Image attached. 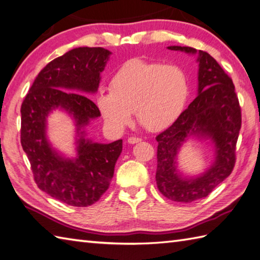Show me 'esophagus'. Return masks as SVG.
Listing matches in <instances>:
<instances>
[{"label":"esophagus","instance_id":"34e87169","mask_svg":"<svg viewBox=\"0 0 260 260\" xmlns=\"http://www.w3.org/2000/svg\"><path fill=\"white\" fill-rule=\"evenodd\" d=\"M141 140H142L141 138H138V137H129L128 138V142H129V144H131V145L138 144V142H140Z\"/></svg>","mask_w":260,"mask_h":260}]
</instances>
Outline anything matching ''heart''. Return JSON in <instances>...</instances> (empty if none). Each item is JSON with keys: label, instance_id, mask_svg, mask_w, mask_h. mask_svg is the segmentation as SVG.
Wrapping results in <instances>:
<instances>
[{"label": "heart", "instance_id": "1", "mask_svg": "<svg viewBox=\"0 0 260 260\" xmlns=\"http://www.w3.org/2000/svg\"><path fill=\"white\" fill-rule=\"evenodd\" d=\"M110 87L99 92L96 104L114 130L128 125L135 110L147 130L167 128L182 114L189 92L188 76L181 66L144 59H131L120 66Z\"/></svg>", "mask_w": 260, "mask_h": 260}]
</instances>
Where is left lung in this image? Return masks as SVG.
Returning <instances> with one entry per match:
<instances>
[{"label": "left lung", "instance_id": "obj_1", "mask_svg": "<svg viewBox=\"0 0 260 260\" xmlns=\"http://www.w3.org/2000/svg\"><path fill=\"white\" fill-rule=\"evenodd\" d=\"M168 49L199 55V95L169 128L156 137V182L165 198L189 203L208 197L234 171L241 109L234 82L208 52L181 46ZM190 135L211 137L216 146V160L202 177L188 180L177 174L176 155Z\"/></svg>", "mask_w": 260, "mask_h": 260}]
</instances>
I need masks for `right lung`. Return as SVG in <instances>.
Returning a JSON list of instances; mask_svg holds the SVG:
<instances>
[{"mask_svg":"<svg viewBox=\"0 0 260 260\" xmlns=\"http://www.w3.org/2000/svg\"><path fill=\"white\" fill-rule=\"evenodd\" d=\"M111 52L101 47H79L51 60L36 77L21 105V146L28 156L34 179L41 190L72 206L92 205L107 192L122 140L108 145L84 138L82 128L101 116L87 95L98 91L100 74ZM60 106L77 121L78 157L65 160L51 149L45 138V118Z\"/></svg>","mask_w":260,"mask_h":260,"instance_id":"obj_1","label":"right lung"}]
</instances>
